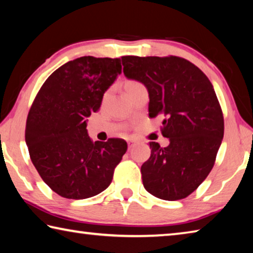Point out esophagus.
<instances>
[{
  "label": "esophagus",
  "mask_w": 253,
  "mask_h": 253,
  "mask_svg": "<svg viewBox=\"0 0 253 253\" xmlns=\"http://www.w3.org/2000/svg\"><path fill=\"white\" fill-rule=\"evenodd\" d=\"M136 144V140H134V139H129L128 140V148H131L132 146H134V145Z\"/></svg>",
  "instance_id": "1"
}]
</instances>
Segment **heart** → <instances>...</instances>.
I'll use <instances>...</instances> for the list:
<instances>
[{
	"instance_id": "obj_1",
	"label": "heart",
	"mask_w": 253,
	"mask_h": 253,
	"mask_svg": "<svg viewBox=\"0 0 253 253\" xmlns=\"http://www.w3.org/2000/svg\"><path fill=\"white\" fill-rule=\"evenodd\" d=\"M139 84V83H137V81H134V80H129V81H127V83L125 84V88H128V87H131V85H134V84Z\"/></svg>"
}]
</instances>
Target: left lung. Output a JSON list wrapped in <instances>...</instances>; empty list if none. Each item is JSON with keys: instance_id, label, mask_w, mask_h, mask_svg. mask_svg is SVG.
Wrapping results in <instances>:
<instances>
[{"instance_id": "8db88e82", "label": "left lung", "mask_w": 253, "mask_h": 253, "mask_svg": "<svg viewBox=\"0 0 253 253\" xmlns=\"http://www.w3.org/2000/svg\"><path fill=\"white\" fill-rule=\"evenodd\" d=\"M124 75L148 89L149 117H163L168 147L151 142L152 154L140 169L144 187L166 201L187 198L215 163L224 119L211 81L188 60L169 57H122Z\"/></svg>"}]
</instances>
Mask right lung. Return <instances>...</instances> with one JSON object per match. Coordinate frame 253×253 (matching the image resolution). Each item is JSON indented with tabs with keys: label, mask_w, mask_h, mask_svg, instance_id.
<instances>
[{
	"label": "right lung",
	"mask_w": 253,
	"mask_h": 253,
	"mask_svg": "<svg viewBox=\"0 0 253 253\" xmlns=\"http://www.w3.org/2000/svg\"><path fill=\"white\" fill-rule=\"evenodd\" d=\"M122 72L121 59L81 57L49 76L30 108L25 142L34 168L60 196L84 200L101 193L127 151L121 138L93 142L87 118Z\"/></svg>",
	"instance_id": "right-lung-1"
}]
</instances>
